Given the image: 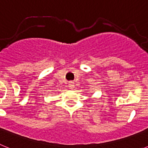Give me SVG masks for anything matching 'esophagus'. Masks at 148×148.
<instances>
[{"label":"esophagus","instance_id":"1","mask_svg":"<svg viewBox=\"0 0 148 148\" xmlns=\"http://www.w3.org/2000/svg\"><path fill=\"white\" fill-rule=\"evenodd\" d=\"M69 87H70L71 89L75 87V84H74V82H70V84H69Z\"/></svg>","mask_w":148,"mask_h":148}]
</instances>
